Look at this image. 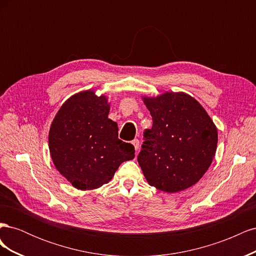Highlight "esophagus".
Here are the masks:
<instances>
[{"instance_id": "obj_1", "label": "esophagus", "mask_w": 256, "mask_h": 256, "mask_svg": "<svg viewBox=\"0 0 256 256\" xmlns=\"http://www.w3.org/2000/svg\"><path fill=\"white\" fill-rule=\"evenodd\" d=\"M132 144H134V150L138 152V150L140 148V141H138V138H134V140L132 141Z\"/></svg>"}]
</instances>
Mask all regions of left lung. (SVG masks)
<instances>
[{
  "label": "left lung",
  "instance_id": "8db88e82",
  "mask_svg": "<svg viewBox=\"0 0 256 256\" xmlns=\"http://www.w3.org/2000/svg\"><path fill=\"white\" fill-rule=\"evenodd\" d=\"M152 127L143 132L138 156L146 180L161 191L174 193L196 184L210 166L218 132L194 98L184 92L144 97Z\"/></svg>",
  "mask_w": 256,
  "mask_h": 256
}]
</instances>
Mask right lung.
I'll use <instances>...</instances> for the list:
<instances>
[{
  "mask_svg": "<svg viewBox=\"0 0 256 256\" xmlns=\"http://www.w3.org/2000/svg\"><path fill=\"white\" fill-rule=\"evenodd\" d=\"M109 110L104 96L86 90L69 98L52 122L54 166L76 189L102 187L122 162L134 158V145L120 140L118 124L108 118Z\"/></svg>",
  "mask_w": 256,
  "mask_h": 256,
  "instance_id": "add662e5",
  "label": "right lung"
}]
</instances>
